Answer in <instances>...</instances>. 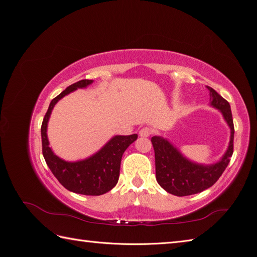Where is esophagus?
Returning <instances> with one entry per match:
<instances>
[{
	"label": "esophagus",
	"instance_id": "1",
	"mask_svg": "<svg viewBox=\"0 0 257 257\" xmlns=\"http://www.w3.org/2000/svg\"><path fill=\"white\" fill-rule=\"evenodd\" d=\"M152 133H153L152 128L146 126V127H144V128H142L141 131H139V136H142V137H149Z\"/></svg>",
	"mask_w": 257,
	"mask_h": 257
}]
</instances>
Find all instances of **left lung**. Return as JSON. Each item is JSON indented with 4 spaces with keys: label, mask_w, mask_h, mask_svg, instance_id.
Wrapping results in <instances>:
<instances>
[{
    "label": "left lung",
    "mask_w": 257,
    "mask_h": 257,
    "mask_svg": "<svg viewBox=\"0 0 257 257\" xmlns=\"http://www.w3.org/2000/svg\"><path fill=\"white\" fill-rule=\"evenodd\" d=\"M210 92V105L219 109L230 128V141L222 159L210 165L197 164L186 159L176 147L162 136H153L151 142L155 155V177L166 192L176 196L197 194L212 186L226 169L234 152V122L230 105L212 88Z\"/></svg>",
    "instance_id": "obj_1"
}]
</instances>
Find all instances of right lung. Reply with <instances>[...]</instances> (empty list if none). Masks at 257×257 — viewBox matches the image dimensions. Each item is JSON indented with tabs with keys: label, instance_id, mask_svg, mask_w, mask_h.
Returning <instances> with one entry per match:
<instances>
[{
	"label": "right lung",
	"instance_id": "1",
	"mask_svg": "<svg viewBox=\"0 0 257 257\" xmlns=\"http://www.w3.org/2000/svg\"><path fill=\"white\" fill-rule=\"evenodd\" d=\"M93 80L83 79L67 87L54 97L48 107L42 123V146L44 159L59 182L68 191L82 195L97 196L110 191L119 180L122 155L131 144L137 139V134L113 136L102 149L92 157L77 162H67L60 159L49 147L47 125L51 111L59 100L69 93L87 88Z\"/></svg>",
	"mask_w": 257,
	"mask_h": 257
}]
</instances>
